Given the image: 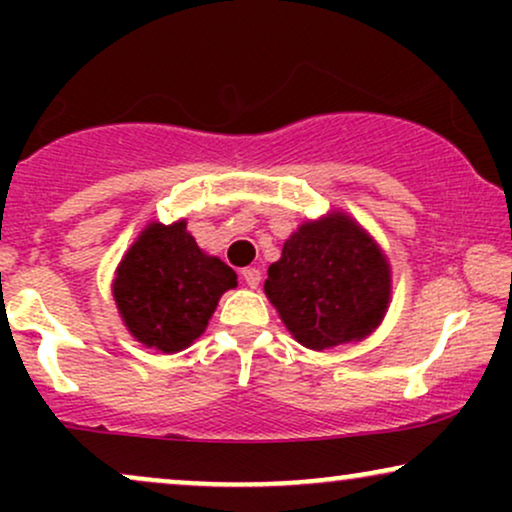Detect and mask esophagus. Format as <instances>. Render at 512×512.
I'll return each instance as SVG.
<instances>
[{"label": "esophagus", "mask_w": 512, "mask_h": 512, "mask_svg": "<svg viewBox=\"0 0 512 512\" xmlns=\"http://www.w3.org/2000/svg\"><path fill=\"white\" fill-rule=\"evenodd\" d=\"M236 262H238V257H236ZM245 281H248L250 286H257L260 284V272H257V269H245Z\"/></svg>", "instance_id": "obj_1"}]
</instances>
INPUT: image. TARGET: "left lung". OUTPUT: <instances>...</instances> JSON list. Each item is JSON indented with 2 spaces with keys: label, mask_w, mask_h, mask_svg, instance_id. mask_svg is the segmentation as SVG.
Here are the masks:
<instances>
[{
  "label": "left lung",
  "mask_w": 512,
  "mask_h": 512,
  "mask_svg": "<svg viewBox=\"0 0 512 512\" xmlns=\"http://www.w3.org/2000/svg\"><path fill=\"white\" fill-rule=\"evenodd\" d=\"M238 274L197 245L187 221L146 223L115 269L113 298L139 344L178 354L207 330Z\"/></svg>",
  "instance_id": "obj_1"
}]
</instances>
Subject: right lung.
<instances>
[{"label": "right lung", "instance_id": "1", "mask_svg": "<svg viewBox=\"0 0 512 512\" xmlns=\"http://www.w3.org/2000/svg\"><path fill=\"white\" fill-rule=\"evenodd\" d=\"M264 293L305 349L361 342L390 308V262L361 223L330 211L291 233Z\"/></svg>", "mask_w": 512, "mask_h": 512}]
</instances>
